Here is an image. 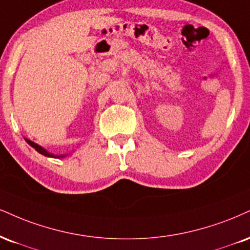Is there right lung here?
<instances>
[{"instance_id":"right-lung-1","label":"right lung","mask_w":250,"mask_h":250,"mask_svg":"<svg viewBox=\"0 0 250 250\" xmlns=\"http://www.w3.org/2000/svg\"><path fill=\"white\" fill-rule=\"evenodd\" d=\"M25 141H26V142H28V144H30V146H32V148H35L36 151H38L39 154H42V155L46 156V157H53V158H62V157H66V156H67V155H53V154H51V152L46 151V150H45L44 148H42L41 146H38L37 143L32 142V141H30V140H26V138H25Z\"/></svg>"}]
</instances>
